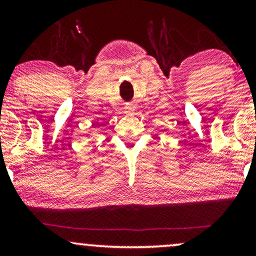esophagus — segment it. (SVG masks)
<instances>
[{"instance_id":"esophagus-1","label":"esophagus","mask_w":256,"mask_h":256,"mask_svg":"<svg viewBox=\"0 0 256 256\" xmlns=\"http://www.w3.org/2000/svg\"><path fill=\"white\" fill-rule=\"evenodd\" d=\"M134 107H132V106H128V107H126V110H125V112H126V113H128V114H132V113H134Z\"/></svg>"}]
</instances>
